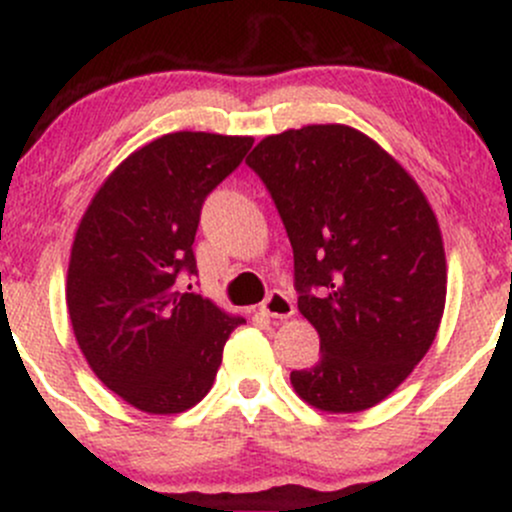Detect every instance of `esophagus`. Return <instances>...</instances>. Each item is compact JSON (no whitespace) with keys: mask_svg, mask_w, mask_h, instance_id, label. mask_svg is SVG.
I'll return each instance as SVG.
<instances>
[{"mask_svg":"<svg viewBox=\"0 0 512 512\" xmlns=\"http://www.w3.org/2000/svg\"><path fill=\"white\" fill-rule=\"evenodd\" d=\"M261 312L268 317H276V320H288V317L295 315V305L288 295L280 293V290H273V293H268V298L263 300Z\"/></svg>","mask_w":512,"mask_h":512,"instance_id":"34e87169","label":"esophagus"}]
</instances>
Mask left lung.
<instances>
[{"label": "left lung", "mask_w": 512, "mask_h": 512, "mask_svg": "<svg viewBox=\"0 0 512 512\" xmlns=\"http://www.w3.org/2000/svg\"><path fill=\"white\" fill-rule=\"evenodd\" d=\"M266 183L295 258L298 310L320 361L290 373L324 412L386 400L437 337L447 300L442 232L415 178L346 124L266 136L246 158Z\"/></svg>", "instance_id": "1"}]
</instances>
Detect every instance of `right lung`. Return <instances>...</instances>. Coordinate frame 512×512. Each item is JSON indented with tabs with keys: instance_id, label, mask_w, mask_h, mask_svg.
<instances>
[{
	"instance_id": "obj_1",
	"label": "right lung",
	"mask_w": 512,
	"mask_h": 512,
	"mask_svg": "<svg viewBox=\"0 0 512 512\" xmlns=\"http://www.w3.org/2000/svg\"><path fill=\"white\" fill-rule=\"evenodd\" d=\"M251 144L207 131L153 139L109 173L78 224L65 285L75 339L104 386L148 415L200 403L246 322L185 293L180 273H197L202 202Z\"/></svg>"
}]
</instances>
